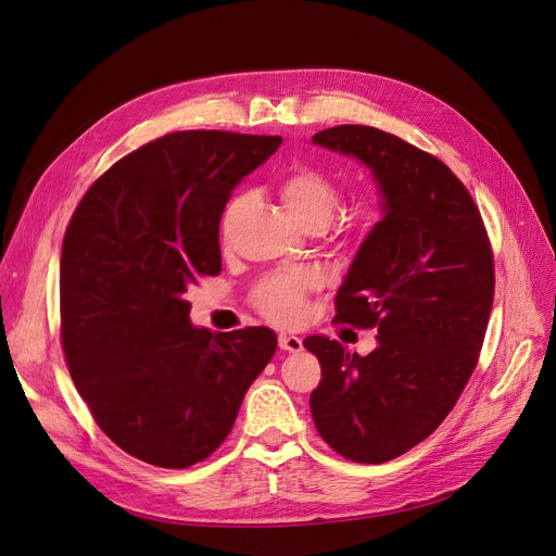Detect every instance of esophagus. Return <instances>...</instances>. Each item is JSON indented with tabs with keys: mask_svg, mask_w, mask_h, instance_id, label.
<instances>
[{
	"mask_svg": "<svg viewBox=\"0 0 556 556\" xmlns=\"http://www.w3.org/2000/svg\"><path fill=\"white\" fill-rule=\"evenodd\" d=\"M279 348H281L283 352H291V354H295V352H302V350H304V343H302V338H300V336L279 333Z\"/></svg>",
	"mask_w": 556,
	"mask_h": 556,
	"instance_id": "1",
	"label": "esophagus"
}]
</instances>
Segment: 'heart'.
Listing matches in <instances>:
<instances>
[{"mask_svg": "<svg viewBox=\"0 0 556 556\" xmlns=\"http://www.w3.org/2000/svg\"><path fill=\"white\" fill-rule=\"evenodd\" d=\"M279 195L300 227H325L338 202V192L331 179L308 165H295L283 173L279 179ZM245 206V192H238L225 204L220 215L223 233H229ZM311 283L313 275L306 270L273 275L258 286L256 302L270 320L279 325H293L304 316V293Z\"/></svg>", "mask_w": 556, "mask_h": 556, "instance_id": "b5f03b06", "label": "heart"}]
</instances>
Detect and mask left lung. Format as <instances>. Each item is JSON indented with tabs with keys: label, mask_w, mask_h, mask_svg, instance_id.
<instances>
[{
	"label": "left lung",
	"mask_w": 556,
	"mask_h": 556,
	"mask_svg": "<svg viewBox=\"0 0 556 556\" xmlns=\"http://www.w3.org/2000/svg\"><path fill=\"white\" fill-rule=\"evenodd\" d=\"M313 144L364 163L381 220L358 245L336 295V320L375 327L358 356L325 336L311 416L325 443L356 464H383L422 443L468 383L493 306V254L481 215L450 167L402 138L341 125Z\"/></svg>",
	"instance_id": "8db88e82"
}]
</instances>
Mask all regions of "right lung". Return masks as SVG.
I'll list each match as a JSON object with an SVG mask.
<instances>
[{"instance_id":"1","label":"right lung","mask_w":556,"mask_h":556,"mask_svg":"<svg viewBox=\"0 0 556 556\" xmlns=\"http://www.w3.org/2000/svg\"><path fill=\"white\" fill-rule=\"evenodd\" d=\"M279 144L281 136L167 134L94 181L67 225V368L106 437L144 464L188 468L218 450L277 350L268 327H195L186 293L220 273L223 208Z\"/></svg>"}]
</instances>
